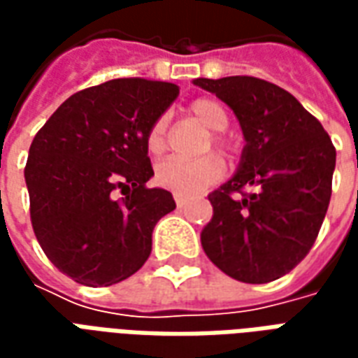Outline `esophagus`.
I'll list each match as a JSON object with an SVG mask.
<instances>
[{
    "label": "esophagus",
    "mask_w": 358,
    "mask_h": 358,
    "mask_svg": "<svg viewBox=\"0 0 358 358\" xmlns=\"http://www.w3.org/2000/svg\"><path fill=\"white\" fill-rule=\"evenodd\" d=\"M174 201H176V207L182 209V207H186L187 205V199L186 197H182V195H174Z\"/></svg>",
    "instance_id": "34e87169"
}]
</instances>
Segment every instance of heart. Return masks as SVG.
Returning <instances> with one entry per match:
<instances>
[{
	"mask_svg": "<svg viewBox=\"0 0 358 358\" xmlns=\"http://www.w3.org/2000/svg\"><path fill=\"white\" fill-rule=\"evenodd\" d=\"M192 117L203 124L207 130L213 132H222L228 128L230 117L228 110L220 101L210 99V97H199L189 105ZM166 130H169V117L163 115L151 124L148 132V149L149 153L159 155L166 148ZM210 141L215 148L226 149V140L220 134H213ZM224 176V163L217 155H205L195 161H186V159H164L157 164L155 180L157 184L172 194L189 197L207 189L213 184Z\"/></svg>",
	"mask_w": 358,
	"mask_h": 358,
	"instance_id": "heart-1",
	"label": "heart"
}]
</instances>
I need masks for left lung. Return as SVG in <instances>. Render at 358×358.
Listing matches in <instances>:
<instances>
[{"instance_id": "left-lung-1", "label": "left lung", "mask_w": 358, "mask_h": 358, "mask_svg": "<svg viewBox=\"0 0 358 358\" xmlns=\"http://www.w3.org/2000/svg\"><path fill=\"white\" fill-rule=\"evenodd\" d=\"M194 84L234 110L245 138L236 174L209 195L213 218L201 232L203 251L234 280H278L307 257L318 236L336 148L322 124L276 84L253 76ZM243 187L254 192L245 194Z\"/></svg>"}]
</instances>
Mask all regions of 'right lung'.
<instances>
[{
	"label": "right lung",
	"mask_w": 358,
	"mask_h": 358,
	"mask_svg": "<svg viewBox=\"0 0 358 358\" xmlns=\"http://www.w3.org/2000/svg\"><path fill=\"white\" fill-rule=\"evenodd\" d=\"M178 92L145 78L103 82L71 95L32 140L24 169L32 228L74 282L97 287L132 276L151 253L155 224L176 209L171 192L145 184L149 128Z\"/></svg>",
	"instance_id": "1"
}]
</instances>
